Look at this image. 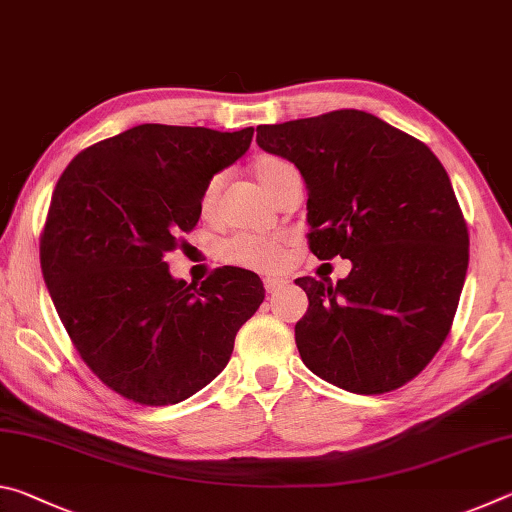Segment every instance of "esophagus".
Listing matches in <instances>:
<instances>
[{
  "instance_id": "34e87169",
  "label": "esophagus",
  "mask_w": 512,
  "mask_h": 512,
  "mask_svg": "<svg viewBox=\"0 0 512 512\" xmlns=\"http://www.w3.org/2000/svg\"><path fill=\"white\" fill-rule=\"evenodd\" d=\"M287 282L284 280V277H277V275H268V277H264V289H266V293H275L277 289L282 287V284Z\"/></svg>"
}]
</instances>
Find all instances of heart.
<instances>
[{
	"instance_id": "obj_1",
	"label": "heart",
	"mask_w": 512,
	"mask_h": 512,
	"mask_svg": "<svg viewBox=\"0 0 512 512\" xmlns=\"http://www.w3.org/2000/svg\"><path fill=\"white\" fill-rule=\"evenodd\" d=\"M255 178L262 183V187L271 194L275 201L280 198L284 185L289 183V178L296 176V167L289 160L280 158V155H262L253 162ZM223 173H214L201 189L198 196V212L203 219H212L219 205V196L223 189ZM289 237L282 232L275 235H250V232H239L223 239L219 244V259L230 266L250 268V271H277L287 259Z\"/></svg>"
}]
</instances>
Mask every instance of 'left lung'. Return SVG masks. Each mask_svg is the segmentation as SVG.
<instances>
[{"instance_id":"8db88e82","label":"left lung","mask_w":512,"mask_h":512,"mask_svg":"<svg viewBox=\"0 0 512 512\" xmlns=\"http://www.w3.org/2000/svg\"><path fill=\"white\" fill-rule=\"evenodd\" d=\"M257 144L307 183L309 250L352 271L296 284L305 366L359 395L418 377L445 343L461 298L470 235L443 164L424 142L363 110L257 126Z\"/></svg>"}]
</instances>
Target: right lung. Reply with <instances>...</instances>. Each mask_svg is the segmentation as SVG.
<instances>
[{
    "label": "right lung",
    "instance_id": "1",
    "mask_svg": "<svg viewBox=\"0 0 512 512\" xmlns=\"http://www.w3.org/2000/svg\"><path fill=\"white\" fill-rule=\"evenodd\" d=\"M255 128L142 124L67 164L40 235L42 277L76 352L110 391L178 404L228 366L264 300L246 268L173 280L164 255L196 228L198 196L248 151Z\"/></svg>",
    "mask_w": 512,
    "mask_h": 512
}]
</instances>
